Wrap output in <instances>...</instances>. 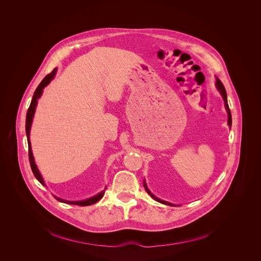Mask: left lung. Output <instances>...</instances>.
Segmentation results:
<instances>
[{
  "label": "left lung",
  "instance_id": "1",
  "mask_svg": "<svg viewBox=\"0 0 261 261\" xmlns=\"http://www.w3.org/2000/svg\"><path fill=\"white\" fill-rule=\"evenodd\" d=\"M216 87H217V89L219 90V92L221 93V95H222V97H223L224 102H225V109H226L227 113H228V125L231 126V124H232V117H231V112H230L229 106H228V102H227V93H226V90H225L223 83L220 81L219 78H216ZM144 187L146 188L147 193L149 194V196H150L152 199H154L155 201H158V202H160V203H162V204H166V205H170V206H175L174 204H171V203H169V202H166V201L161 200V199L156 198L155 196H153V195L150 193V191H149V189H148V187H147V184H146L145 181H144Z\"/></svg>",
  "mask_w": 261,
  "mask_h": 261
}]
</instances>
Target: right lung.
<instances>
[{"label": "right lung", "mask_w": 261, "mask_h": 261, "mask_svg": "<svg viewBox=\"0 0 261 261\" xmlns=\"http://www.w3.org/2000/svg\"><path fill=\"white\" fill-rule=\"evenodd\" d=\"M56 71L57 69L54 68L53 71L49 74L46 75L44 77V79L40 82V84L38 85L35 92H34V95H33V98H32V101L30 103V107L28 109V112H27V115H26V135H27V141H28V147H29V161H30V166H31V169H32V172L34 174V176L36 177L38 181L43 185L45 186V183H44V180L38 170L37 166L35 164V161H34V156H33V153H32V149H31V142H30V129H31V125H32V121H33V117H34V113L36 111V106L38 103V99L40 98V96L42 95V92H43V88L45 86H47L50 81L54 78V76L56 74ZM107 189V188H106ZM105 191H101L99 194L89 198V199H86V200H82V201H67V200H63V199H60V198H57L55 197L56 200L62 202V203H66V204H73V205H78V206H89V205H92L96 202H98L105 195Z\"/></svg>", "instance_id": "obj_1"}]
</instances>
